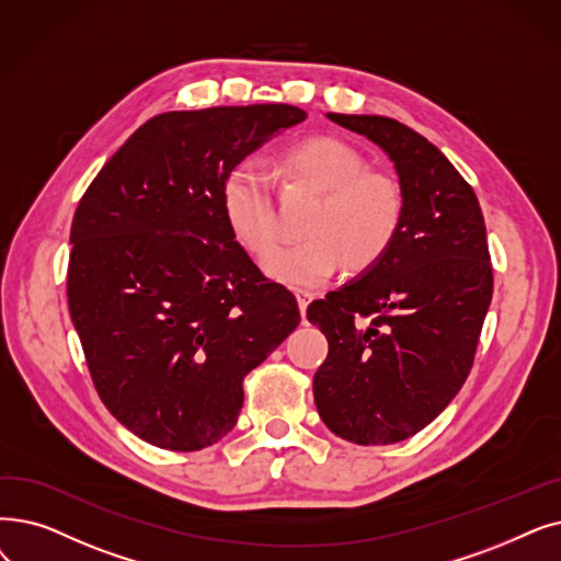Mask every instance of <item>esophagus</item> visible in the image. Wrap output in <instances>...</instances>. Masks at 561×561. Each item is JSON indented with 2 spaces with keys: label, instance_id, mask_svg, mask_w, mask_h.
Instances as JSON below:
<instances>
[{
  "label": "esophagus",
  "instance_id": "34e87169",
  "mask_svg": "<svg viewBox=\"0 0 561 561\" xmlns=\"http://www.w3.org/2000/svg\"><path fill=\"white\" fill-rule=\"evenodd\" d=\"M296 298H298V307H300V311L305 313L307 311V307H309V302L313 300V294H311V290H296Z\"/></svg>",
  "mask_w": 561,
  "mask_h": 561
}]
</instances>
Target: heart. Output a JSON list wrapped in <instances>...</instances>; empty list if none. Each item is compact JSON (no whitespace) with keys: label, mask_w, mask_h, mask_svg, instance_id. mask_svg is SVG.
<instances>
[{"label":"heart","mask_w":561,"mask_h":561,"mask_svg":"<svg viewBox=\"0 0 561 561\" xmlns=\"http://www.w3.org/2000/svg\"><path fill=\"white\" fill-rule=\"evenodd\" d=\"M279 174L319 199L302 220L305 238L275 250L265 271L275 279L309 288L330 279L344 263L348 273L374 267L392 248L403 220L399 181L378 169L351 144L336 137H307L286 146ZM222 208L238 242L265 256L282 233L273 181L256 164H238L225 179Z\"/></svg>","instance_id":"obj_1"}]
</instances>
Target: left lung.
<instances>
[{"label": "left lung", "mask_w": 561, "mask_h": 561, "mask_svg": "<svg viewBox=\"0 0 561 561\" xmlns=\"http://www.w3.org/2000/svg\"><path fill=\"white\" fill-rule=\"evenodd\" d=\"M394 162L403 220L389 252L307 309L328 339L313 374L325 426L355 445H392L431 424L470 376L493 298L472 185L426 137L387 116L328 114Z\"/></svg>", "instance_id": "8db88e82"}]
</instances>
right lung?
<instances>
[{"label":"right lung","instance_id":"add662e5","mask_svg":"<svg viewBox=\"0 0 561 561\" xmlns=\"http://www.w3.org/2000/svg\"><path fill=\"white\" fill-rule=\"evenodd\" d=\"M305 118L284 103L158 114L82 194L70 319L101 401L149 445L199 451L222 440L242 380L300 323L294 294L236 240L222 185Z\"/></svg>","mask_w":561,"mask_h":561}]
</instances>
